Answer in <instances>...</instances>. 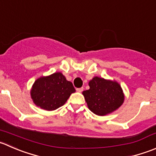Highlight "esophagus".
<instances>
[{
	"mask_svg": "<svg viewBox=\"0 0 156 156\" xmlns=\"http://www.w3.org/2000/svg\"><path fill=\"white\" fill-rule=\"evenodd\" d=\"M83 90H84V88H83V87H79V88H77L76 89L77 91L80 92V93H81V92H82Z\"/></svg>",
	"mask_w": 156,
	"mask_h": 156,
	"instance_id": "1",
	"label": "esophagus"
}]
</instances>
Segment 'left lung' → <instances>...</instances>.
<instances>
[{
	"label": "left lung",
	"mask_w": 156,
	"mask_h": 156,
	"mask_svg": "<svg viewBox=\"0 0 156 156\" xmlns=\"http://www.w3.org/2000/svg\"><path fill=\"white\" fill-rule=\"evenodd\" d=\"M88 84L90 89L84 90L82 94L89 110L95 114L104 116L123 104L124 94L116 81L94 77Z\"/></svg>",
	"instance_id": "1"
}]
</instances>
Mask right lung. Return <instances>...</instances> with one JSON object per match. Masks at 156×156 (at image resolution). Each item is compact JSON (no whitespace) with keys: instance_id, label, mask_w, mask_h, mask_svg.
I'll use <instances>...</instances> for the list:
<instances>
[{"instance_id":"right-lung-1","label":"right lung","mask_w":156,"mask_h":156,"mask_svg":"<svg viewBox=\"0 0 156 156\" xmlns=\"http://www.w3.org/2000/svg\"><path fill=\"white\" fill-rule=\"evenodd\" d=\"M75 91L73 84L61 72L38 78L32 87L30 94L33 103L46 110H54L66 104Z\"/></svg>"}]
</instances>
